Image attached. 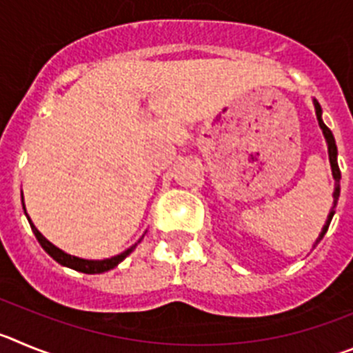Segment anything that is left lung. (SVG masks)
<instances>
[{"mask_svg":"<svg viewBox=\"0 0 353 353\" xmlns=\"http://www.w3.org/2000/svg\"><path fill=\"white\" fill-rule=\"evenodd\" d=\"M313 105H315V114H316V119H319V126L322 128V133L323 137H325V142H327V153H329V161H331V170H332V177H334V193H332V199H334V202H332V208H331V212H329V216H327V221L325 225H323L322 232H320V236L316 237L315 244L313 246H316V244L322 241V237L325 236L327 228H329V225H331V220L332 216H334V209H336V204H338V199H339V179H341V172H339V167H338V148H336V141H334V135H332V132L325 126V123L322 121V107H320V103L316 100H313Z\"/></svg>","mask_w":353,"mask_h":353,"instance_id":"8db88e82","label":"left lung"}]
</instances>
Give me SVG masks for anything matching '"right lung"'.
<instances>
[{
    "label": "right lung",
    "instance_id": "add662e5",
    "mask_svg": "<svg viewBox=\"0 0 353 353\" xmlns=\"http://www.w3.org/2000/svg\"><path fill=\"white\" fill-rule=\"evenodd\" d=\"M22 209H24V214H26L28 221H30L31 225V230H33L34 237L38 239V243H40V246L46 250L47 253H49L50 256H52L54 260L58 263H61V265H65V268H70V269H75V271L79 272H85V274H100V272H107L110 271V269H114L116 265H119V263L123 262V260L126 259V256L130 255V253L137 248V244L141 243V239L137 241V243L133 244V246H130L128 250H125L123 253H119V255L116 256H110V259H103V260H88V259H79V256H74V255H70V253L63 252V250H59L58 246H54L52 243H50L49 239H46V237L38 232V228L34 227L33 221H31V218L28 216L26 212V208H24V196H22Z\"/></svg>",
    "mask_w": 353,
    "mask_h": 353
}]
</instances>
